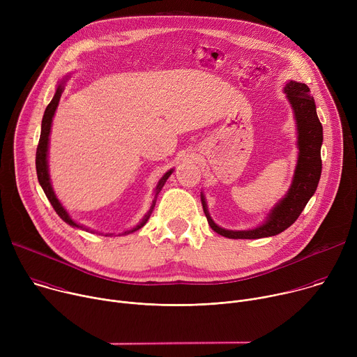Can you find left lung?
Segmentation results:
<instances>
[{"mask_svg": "<svg viewBox=\"0 0 357 357\" xmlns=\"http://www.w3.org/2000/svg\"><path fill=\"white\" fill-rule=\"evenodd\" d=\"M285 93L289 103L294 109L296 128H298V165L295 169L294 181L288 195L278 203L270 213L268 220L252 230L233 231L219 227L209 216L206 209L205 197L202 196L203 212L206 215L208 223L211 227L229 238H261L275 236L285 229H288L302 213L303 208L307 206L308 200L312 197L318 188L322 172V160H321V145L324 139L322 124L317 114L315 101L310 94L307 84L289 82L285 86Z\"/></svg>", "mask_w": 357, "mask_h": 357, "instance_id": "obj_1", "label": "left lung"}]
</instances>
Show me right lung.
Returning <instances> with one entry per match:
<instances>
[{
    "label": "right lung",
    "mask_w": 357,
    "mask_h": 357,
    "mask_svg": "<svg viewBox=\"0 0 357 357\" xmlns=\"http://www.w3.org/2000/svg\"><path fill=\"white\" fill-rule=\"evenodd\" d=\"M62 84H63V83H62ZM62 84H59V86H58L56 93H55V96H54L52 101H50V103L47 105V107H46V110H45V114H43V119H42L40 138H39V144H38V148H36V158H35V164H36V175H38V181H39V183H40V186H42V189H43V192H45V195H46V197H47V199H49V202H50V205L54 206L55 212L61 216V219H62L63 222H66L68 225H70L72 227H77V229H83V230H84V227H82L80 225L75 223V222L69 218L68 212L63 209V206L61 205V202L56 199V196H55V193H54V189H52V186H50V182H49V174H47L46 155H47L49 132H50V126H52V117H54V114H55V110H56V107H58V105H59L61 96H62V93H63V86H62ZM171 174H172V169H171V171H168V172H167L161 179H160V182H158V185H157V188H155V197H154V200H152L151 209H149V212L145 215V218L142 219V222H141L137 227H134V229H131V230L124 231V234H128V233H131V231H135V230L141 229V227L146 223V220H148V219H149V216H151L152 209L155 208L157 196H158L160 190L162 189L164 183L167 182V179L169 178V175H171Z\"/></svg>",
    "instance_id": "1"
}]
</instances>
